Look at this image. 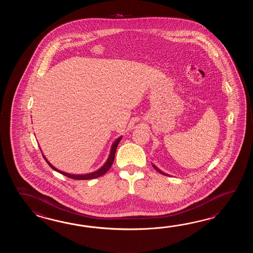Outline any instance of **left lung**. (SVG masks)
I'll list each match as a JSON object with an SVG mask.
<instances>
[{"mask_svg": "<svg viewBox=\"0 0 253 253\" xmlns=\"http://www.w3.org/2000/svg\"><path fill=\"white\" fill-rule=\"evenodd\" d=\"M152 166H153V167H154V168H155V169H156V171H157V172H160V173H162V174H164V175H168V176H170V174H168V173H167V172H163V171H161V170H160V169H159V168H158V167H156V166H155V165H153V164H152Z\"/></svg>", "mask_w": 253, "mask_h": 253, "instance_id": "8db88e82", "label": "left lung"}]
</instances>
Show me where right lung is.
<instances>
[{
  "label": "right lung",
  "instance_id": "obj_1",
  "mask_svg": "<svg viewBox=\"0 0 253 253\" xmlns=\"http://www.w3.org/2000/svg\"><path fill=\"white\" fill-rule=\"evenodd\" d=\"M122 139V136H119V138L114 141L113 144L111 145V149H110V153H109V156L108 158L107 159L106 163L103 165L102 167H100L99 169H97V171H94V172H88V173H84V174H73V173H69V172H62L59 169H57L56 167H54L48 161V159L45 157V156L43 155L42 156L44 157V159L46 160V162L48 163V166L51 167L53 170L57 171V172L63 174L67 177L72 178V179H76V180H88V179H94V178L99 177L103 174H105L106 172H108L109 170V168L112 166L113 164L114 159H115V154H116V150H117V147L119 145L120 140Z\"/></svg>",
  "mask_w": 253,
  "mask_h": 253
}]
</instances>
